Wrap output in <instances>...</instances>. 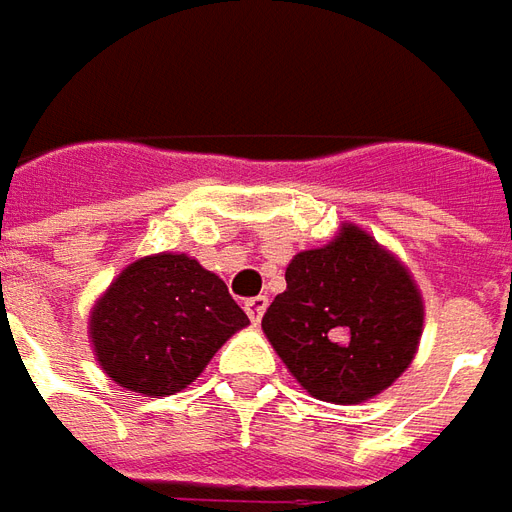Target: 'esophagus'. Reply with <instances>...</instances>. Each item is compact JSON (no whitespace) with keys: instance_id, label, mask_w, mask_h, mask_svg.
<instances>
[{"instance_id":"obj_1","label":"esophagus","mask_w":512,"mask_h":512,"mask_svg":"<svg viewBox=\"0 0 512 512\" xmlns=\"http://www.w3.org/2000/svg\"><path fill=\"white\" fill-rule=\"evenodd\" d=\"M267 295H256V297H250V300H245V311H248V317L253 322H259L264 317V311H267Z\"/></svg>"}]
</instances>
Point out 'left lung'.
<instances>
[{"label": "left lung", "mask_w": 512, "mask_h": 512, "mask_svg": "<svg viewBox=\"0 0 512 512\" xmlns=\"http://www.w3.org/2000/svg\"><path fill=\"white\" fill-rule=\"evenodd\" d=\"M424 306L405 264L358 226L286 267L262 331L317 400L355 405L389 389L422 336Z\"/></svg>", "instance_id": "8db88e82"}]
</instances>
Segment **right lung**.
I'll use <instances>...</instances> for the list:
<instances>
[{
	"label": "right lung",
	"instance_id": "obj_1",
	"mask_svg": "<svg viewBox=\"0 0 512 512\" xmlns=\"http://www.w3.org/2000/svg\"><path fill=\"white\" fill-rule=\"evenodd\" d=\"M248 325L215 273L184 253L137 259L96 300L90 342L118 386L148 397L187 389Z\"/></svg>",
	"mask_w": 512,
	"mask_h": 512
}]
</instances>
